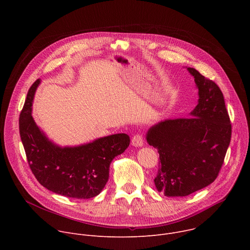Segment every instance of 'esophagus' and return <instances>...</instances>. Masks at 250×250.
<instances>
[{"label":"esophagus","mask_w":250,"mask_h":250,"mask_svg":"<svg viewBox=\"0 0 250 250\" xmlns=\"http://www.w3.org/2000/svg\"><path fill=\"white\" fill-rule=\"evenodd\" d=\"M131 145L133 146H144V136H142L141 134L137 133L135 135H133L132 139H131Z\"/></svg>","instance_id":"1"}]
</instances>
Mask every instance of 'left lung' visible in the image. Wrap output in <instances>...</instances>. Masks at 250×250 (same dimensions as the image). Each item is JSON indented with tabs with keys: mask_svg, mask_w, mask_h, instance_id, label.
I'll list each match as a JSON object with an SVG mask.
<instances>
[{
	"mask_svg": "<svg viewBox=\"0 0 250 250\" xmlns=\"http://www.w3.org/2000/svg\"><path fill=\"white\" fill-rule=\"evenodd\" d=\"M187 70L199 90L198 104L191 117L165 120L146 134L148 145L159 153L155 187L166 197H185L215 181L231 137L221 89L195 68Z\"/></svg>",
	"mask_w": 250,
	"mask_h": 250,
	"instance_id": "8db88e82",
	"label": "left lung"
}]
</instances>
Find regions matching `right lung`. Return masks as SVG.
I'll return each instance as SVG.
<instances>
[{
    "instance_id": "add662e5",
    "label": "right lung",
    "mask_w": 250,
    "mask_h": 250,
    "mask_svg": "<svg viewBox=\"0 0 250 250\" xmlns=\"http://www.w3.org/2000/svg\"><path fill=\"white\" fill-rule=\"evenodd\" d=\"M41 80L28 90L20 115V134L28 165L37 180L53 193L74 199L99 195L109 179L113 159L129 146V136L117 133L74 147L50 141L31 116L33 96Z\"/></svg>"
}]
</instances>
